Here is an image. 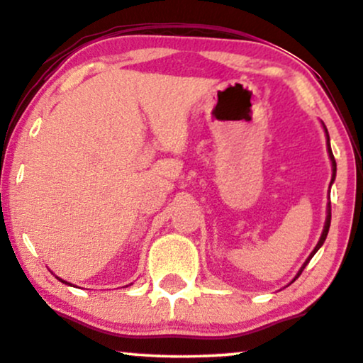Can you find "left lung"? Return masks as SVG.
I'll use <instances>...</instances> for the list:
<instances>
[{"mask_svg":"<svg viewBox=\"0 0 363 363\" xmlns=\"http://www.w3.org/2000/svg\"><path fill=\"white\" fill-rule=\"evenodd\" d=\"M323 126H324V131H325V136H328V152H329V157H330V162H333V179H330V184L334 182V179H335V171H337V164H335V160H334V155H333V150H330V143H329V133H328V128H325V125L323 123ZM329 227H330V203H328V217H325V225H324V230H323V235H320V238H319V242H318V245H315V248L313 250V253L309 255V258L306 259L304 262V264L303 267H301V269H299V273L296 274V278L299 277L301 273H303V269L306 268V264H308L309 262H311V258L314 257L315 255V252H318V250L323 247V243L325 242V237H328V233H329ZM296 278L293 279V281H296ZM291 281V283H293Z\"/></svg>","mask_w":363,"mask_h":363,"instance_id":"1","label":"left lung"}]
</instances>
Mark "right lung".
<instances>
[{
  "instance_id": "right-lung-1",
  "label": "right lung",
  "mask_w": 363,
  "mask_h": 363,
  "mask_svg": "<svg viewBox=\"0 0 363 363\" xmlns=\"http://www.w3.org/2000/svg\"><path fill=\"white\" fill-rule=\"evenodd\" d=\"M55 278H57V277H55ZM59 279V281H62V283H65V284H69L67 281H64V279H60V278H57Z\"/></svg>"
}]
</instances>
